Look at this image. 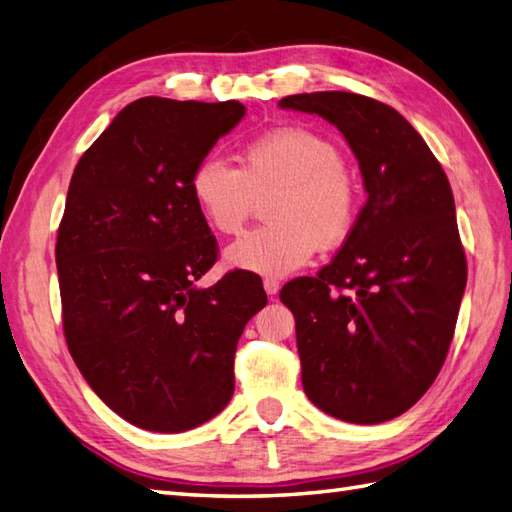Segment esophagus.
<instances>
[{
	"label": "esophagus",
	"instance_id": "esophagus-1",
	"mask_svg": "<svg viewBox=\"0 0 512 512\" xmlns=\"http://www.w3.org/2000/svg\"><path fill=\"white\" fill-rule=\"evenodd\" d=\"M279 288H281V283L277 281V279H264V290H266V294L270 296V299H275V296L279 294Z\"/></svg>",
	"mask_w": 512,
	"mask_h": 512
}]
</instances>
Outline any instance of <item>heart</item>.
Instances as JSON below:
<instances>
[{
    "label": "heart",
    "mask_w": 512,
    "mask_h": 512,
    "mask_svg": "<svg viewBox=\"0 0 512 512\" xmlns=\"http://www.w3.org/2000/svg\"><path fill=\"white\" fill-rule=\"evenodd\" d=\"M200 216L220 235L244 229L257 200L272 196V224L242 235L227 248L233 268L283 277L312 259L316 248L347 242L358 220V185L342 165L334 141L305 126H281L248 141L240 168L202 159L192 174Z\"/></svg>",
    "instance_id": "heart-1"
}]
</instances>
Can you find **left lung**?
<instances>
[{
    "label": "left lung",
    "instance_id": "1",
    "mask_svg": "<svg viewBox=\"0 0 512 512\" xmlns=\"http://www.w3.org/2000/svg\"><path fill=\"white\" fill-rule=\"evenodd\" d=\"M279 106L334 124L368 194L331 264L279 294L296 320L303 390L340 421H390L434 384L454 338L467 285L454 194L392 106L347 91L288 95Z\"/></svg>",
    "mask_w": 512,
    "mask_h": 512
}]
</instances>
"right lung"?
I'll return each instance as SVG.
<instances>
[{
  "label": "right lung",
  "mask_w": 512,
  "mask_h": 512,
  "mask_svg": "<svg viewBox=\"0 0 512 512\" xmlns=\"http://www.w3.org/2000/svg\"><path fill=\"white\" fill-rule=\"evenodd\" d=\"M244 113L235 100L139 98L71 176L56 237L67 347L95 395L150 432L192 430L224 410L237 340L268 303L246 270L194 285L218 242L192 174Z\"/></svg>",
  "instance_id": "obj_1"
}]
</instances>
